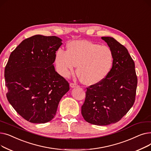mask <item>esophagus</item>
<instances>
[{"mask_svg":"<svg viewBox=\"0 0 151 151\" xmlns=\"http://www.w3.org/2000/svg\"><path fill=\"white\" fill-rule=\"evenodd\" d=\"M70 88H76V87H77L78 85L76 84H75V83H71L70 84Z\"/></svg>","mask_w":151,"mask_h":151,"instance_id":"esophagus-1","label":"esophagus"}]
</instances>
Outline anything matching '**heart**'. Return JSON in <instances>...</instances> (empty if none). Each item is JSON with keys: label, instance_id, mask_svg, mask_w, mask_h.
<instances>
[{"label": "heart", "instance_id": "heart-1", "mask_svg": "<svg viewBox=\"0 0 151 151\" xmlns=\"http://www.w3.org/2000/svg\"><path fill=\"white\" fill-rule=\"evenodd\" d=\"M113 62L114 55L109 47L88 40L70 42L67 51L59 48L54 56L55 67L61 76H68L77 65L76 74L86 85H94L104 80Z\"/></svg>", "mask_w": 151, "mask_h": 151}]
</instances>
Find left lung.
<instances>
[{"label": "left lung", "mask_w": 151, "mask_h": 151, "mask_svg": "<svg viewBox=\"0 0 151 151\" xmlns=\"http://www.w3.org/2000/svg\"><path fill=\"white\" fill-rule=\"evenodd\" d=\"M101 39L113 51V65L104 80L87 88L81 114L90 124L107 125L119 121L133 105L138 79L126 47L113 37Z\"/></svg>", "instance_id": "8db88e82"}]
</instances>
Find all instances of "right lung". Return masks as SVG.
Listing matches in <instances>:
<instances>
[{
    "label": "right lung",
    "instance_id": "obj_1",
    "mask_svg": "<svg viewBox=\"0 0 151 151\" xmlns=\"http://www.w3.org/2000/svg\"><path fill=\"white\" fill-rule=\"evenodd\" d=\"M62 44L58 37L36 35L24 40L8 60L6 98L16 111L30 122L51 121L60 99L70 89L68 81L53 65Z\"/></svg>",
    "mask_w": 151,
    "mask_h": 151
}]
</instances>
